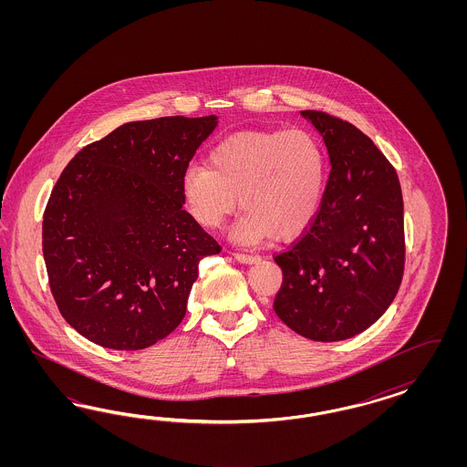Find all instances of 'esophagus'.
<instances>
[{"instance_id":"esophagus-1","label":"esophagus","mask_w":467,"mask_h":467,"mask_svg":"<svg viewBox=\"0 0 467 467\" xmlns=\"http://www.w3.org/2000/svg\"><path fill=\"white\" fill-rule=\"evenodd\" d=\"M233 256H234L236 260H240V262H243V264H254V262H256V260H258V256H256V254H243V252H234V254H233Z\"/></svg>"}]
</instances>
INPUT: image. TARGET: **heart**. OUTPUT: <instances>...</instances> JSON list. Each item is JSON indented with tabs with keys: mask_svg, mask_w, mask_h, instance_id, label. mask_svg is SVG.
I'll return each mask as SVG.
<instances>
[{
	"mask_svg": "<svg viewBox=\"0 0 467 467\" xmlns=\"http://www.w3.org/2000/svg\"><path fill=\"white\" fill-rule=\"evenodd\" d=\"M326 188V152L303 128L244 131L215 143L209 166L184 171L182 195L200 226L219 227L244 211L238 236L246 241L295 240L320 211Z\"/></svg>",
	"mask_w": 467,
	"mask_h": 467,
	"instance_id": "obj_1",
	"label": "heart"
}]
</instances>
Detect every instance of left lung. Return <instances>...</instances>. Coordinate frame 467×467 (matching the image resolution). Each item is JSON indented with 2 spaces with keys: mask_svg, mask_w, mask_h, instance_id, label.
<instances>
[{
  "mask_svg": "<svg viewBox=\"0 0 467 467\" xmlns=\"http://www.w3.org/2000/svg\"><path fill=\"white\" fill-rule=\"evenodd\" d=\"M301 114L324 137L332 170L311 226L274 254L283 269L274 311L306 339H349L382 317L402 281V190L363 131L324 111Z\"/></svg>",
  "mask_w": 467,
  "mask_h": 467,
  "instance_id": "1",
  "label": "left lung"
}]
</instances>
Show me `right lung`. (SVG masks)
Segmentation results:
<instances>
[{"label": "right lung", "instance_id": "add662e5", "mask_svg": "<svg viewBox=\"0 0 467 467\" xmlns=\"http://www.w3.org/2000/svg\"><path fill=\"white\" fill-rule=\"evenodd\" d=\"M217 118L131 121L85 145L43 215L57 310L102 348L137 351L182 324L202 256L219 243L183 211L182 178Z\"/></svg>", "mask_w": 467, "mask_h": 467}]
</instances>
